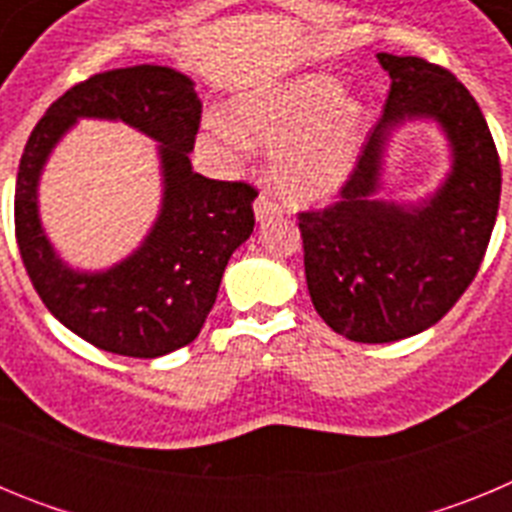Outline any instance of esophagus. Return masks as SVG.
Masks as SVG:
<instances>
[{"mask_svg":"<svg viewBox=\"0 0 512 512\" xmlns=\"http://www.w3.org/2000/svg\"><path fill=\"white\" fill-rule=\"evenodd\" d=\"M279 210H282V207H279V202L271 200L266 192H261L259 200H256V205H253V212H256V220H259V223L261 220H269V217H274Z\"/></svg>","mask_w":512,"mask_h":512,"instance_id":"34e87169","label":"esophagus"}]
</instances>
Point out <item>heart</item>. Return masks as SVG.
I'll return each instance as SVG.
<instances>
[{
  "label": "heart",
  "instance_id": "heart-1",
  "mask_svg": "<svg viewBox=\"0 0 512 512\" xmlns=\"http://www.w3.org/2000/svg\"><path fill=\"white\" fill-rule=\"evenodd\" d=\"M235 120L207 115L202 148L223 161H238L251 140L277 143L271 171L284 194L323 200L343 187L369 130V110L328 74H302L241 94Z\"/></svg>",
  "mask_w": 512,
  "mask_h": 512
}]
</instances>
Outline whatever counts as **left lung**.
Wrapping results in <instances>:
<instances>
[{
	"label": "left lung",
	"mask_w": 512,
	"mask_h": 512,
	"mask_svg": "<svg viewBox=\"0 0 512 512\" xmlns=\"http://www.w3.org/2000/svg\"><path fill=\"white\" fill-rule=\"evenodd\" d=\"M390 74L384 115L356 158L338 200L297 215L312 305L356 343H392L436 325L459 302L495 228L500 156L469 89L438 63L377 53ZM431 116L444 128L455 166L420 206L373 197L381 153L402 119Z\"/></svg>",
	"instance_id": "1"
}]
</instances>
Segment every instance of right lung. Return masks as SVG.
Wrapping results in <instances>:
<instances>
[{
  "instance_id": "add662e5",
  "label": "right lung",
  "mask_w": 512,
  "mask_h": 512,
  "mask_svg": "<svg viewBox=\"0 0 512 512\" xmlns=\"http://www.w3.org/2000/svg\"><path fill=\"white\" fill-rule=\"evenodd\" d=\"M79 116L122 119L162 143L165 202L144 246L97 275L62 264L37 217L44 158ZM202 102L169 66H130L79 81L27 138L15 187V235L43 305L76 336L110 354L156 359L200 336L233 251L253 233L256 189L192 171Z\"/></svg>"
}]
</instances>
